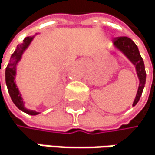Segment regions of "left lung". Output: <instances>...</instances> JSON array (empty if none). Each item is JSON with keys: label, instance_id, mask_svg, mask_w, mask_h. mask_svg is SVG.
Wrapping results in <instances>:
<instances>
[{"label": "left lung", "instance_id": "left-lung-1", "mask_svg": "<svg viewBox=\"0 0 155 155\" xmlns=\"http://www.w3.org/2000/svg\"><path fill=\"white\" fill-rule=\"evenodd\" d=\"M115 46L121 50L124 55L129 58V60L135 65L136 71L140 80V84L138 88V92L135 97V100L133 102V106H135L141 96L143 88L145 85V81H146V71H145V67H144V62L142 61V58L139 52L138 47L136 44L128 37H117L115 38L114 40Z\"/></svg>", "mask_w": 155, "mask_h": 155}]
</instances>
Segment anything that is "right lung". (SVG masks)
Masks as SVG:
<instances>
[{
	"label": "right lung",
	"instance_id": "1",
	"mask_svg": "<svg viewBox=\"0 0 155 155\" xmlns=\"http://www.w3.org/2000/svg\"><path fill=\"white\" fill-rule=\"evenodd\" d=\"M32 39H33V37H27V38H25L23 40L22 43H20L17 46L16 50L13 53L12 57H11V60H10V62H9V64L6 67V70H5V82H6V85H7V88H8L9 94H10L11 98H12L14 104L20 110H22V111L29 114V115H38V112L26 109L24 107V102L22 100L21 94L19 93L18 88L16 87V85L15 84V67H16V64L20 61L23 52L29 46V44L31 43Z\"/></svg>",
	"mask_w": 155,
	"mask_h": 155
}]
</instances>
